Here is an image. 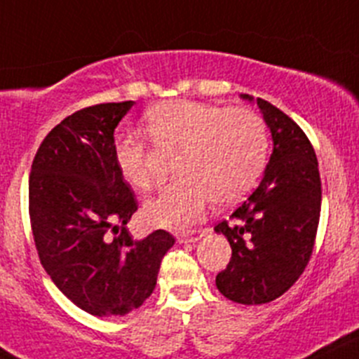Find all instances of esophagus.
Here are the masks:
<instances>
[{"instance_id": "34e87169", "label": "esophagus", "mask_w": 359, "mask_h": 359, "mask_svg": "<svg viewBox=\"0 0 359 359\" xmlns=\"http://www.w3.org/2000/svg\"><path fill=\"white\" fill-rule=\"evenodd\" d=\"M203 236V231H189V233L177 234V241H180V243H196V241H199Z\"/></svg>"}]
</instances>
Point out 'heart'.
<instances>
[{
  "instance_id": "obj_1",
  "label": "heart",
  "mask_w": 359,
  "mask_h": 359,
  "mask_svg": "<svg viewBox=\"0 0 359 359\" xmlns=\"http://www.w3.org/2000/svg\"><path fill=\"white\" fill-rule=\"evenodd\" d=\"M146 134L156 146L182 149L180 182L148 201L144 215L165 229H185L203 217L208 204L241 199L261 176L268 156V134L257 112L192 100L162 102L146 112ZM119 174L137 192L156 185L148 144L139 135L114 142Z\"/></svg>"
}]
</instances>
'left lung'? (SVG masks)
<instances>
[{
    "label": "left lung",
    "mask_w": 359,
    "mask_h": 359,
    "mask_svg": "<svg viewBox=\"0 0 359 359\" xmlns=\"http://www.w3.org/2000/svg\"><path fill=\"white\" fill-rule=\"evenodd\" d=\"M273 141L262 180L248 199L215 227L233 257L217 275V289L241 305H262L284 294L312 255L320 213L316 151L303 130L269 102L250 95Z\"/></svg>",
    "instance_id": "1"
}]
</instances>
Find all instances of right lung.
I'll return each mask as SVG.
<instances>
[{
  "instance_id": "add662e5",
  "label": "right lung",
  "mask_w": 359,
  "mask_h": 359,
  "mask_svg": "<svg viewBox=\"0 0 359 359\" xmlns=\"http://www.w3.org/2000/svg\"><path fill=\"white\" fill-rule=\"evenodd\" d=\"M134 104H98L65 118L40 144L29 176L40 262L74 305L97 317L139 309L176 241L162 229L135 241L125 229L137 201L116 167L114 130ZM111 228L122 231L112 241Z\"/></svg>"
}]
</instances>
